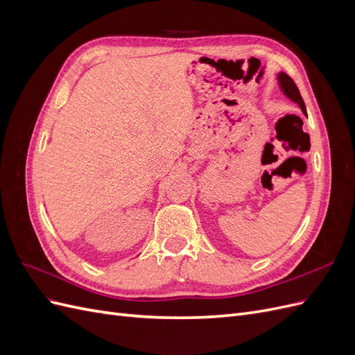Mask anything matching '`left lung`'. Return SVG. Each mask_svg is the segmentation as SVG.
I'll list each match as a JSON object with an SVG mask.
<instances>
[{"mask_svg": "<svg viewBox=\"0 0 355 355\" xmlns=\"http://www.w3.org/2000/svg\"><path fill=\"white\" fill-rule=\"evenodd\" d=\"M277 81H278V87H280V92L286 96L287 99H290L292 102H295L302 112L306 115V108L302 96H300V92L297 89V85L295 84V81L288 77L286 72H278L277 73Z\"/></svg>", "mask_w": 355, "mask_h": 355, "instance_id": "8db88e82", "label": "left lung"}]
</instances>
